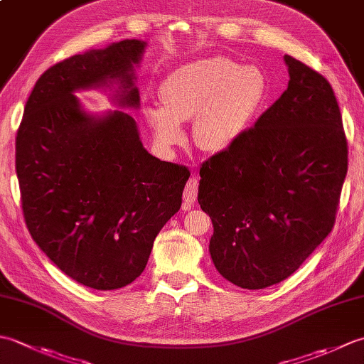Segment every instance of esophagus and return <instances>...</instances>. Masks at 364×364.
Returning <instances> with one entry per match:
<instances>
[{
    "label": "esophagus",
    "mask_w": 364,
    "mask_h": 364,
    "mask_svg": "<svg viewBox=\"0 0 364 364\" xmlns=\"http://www.w3.org/2000/svg\"><path fill=\"white\" fill-rule=\"evenodd\" d=\"M198 196V180L196 176H191L188 183H186V188H184L183 192V200H184V205H194V202L197 200Z\"/></svg>",
    "instance_id": "esophagus-1"
}]
</instances>
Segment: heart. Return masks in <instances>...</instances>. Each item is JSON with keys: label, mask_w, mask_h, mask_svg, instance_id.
<instances>
[{"label": "heart", "mask_w": 364, "mask_h": 364, "mask_svg": "<svg viewBox=\"0 0 364 364\" xmlns=\"http://www.w3.org/2000/svg\"><path fill=\"white\" fill-rule=\"evenodd\" d=\"M267 92L266 76L228 58H206L176 68L161 82V105L145 107V119L162 146L181 145V123L194 120V141L219 153L237 144Z\"/></svg>", "instance_id": "obj_1"}]
</instances>
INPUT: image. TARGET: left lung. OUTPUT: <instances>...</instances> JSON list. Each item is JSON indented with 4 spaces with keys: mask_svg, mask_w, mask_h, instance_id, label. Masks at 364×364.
<instances>
[{
    "mask_svg": "<svg viewBox=\"0 0 364 364\" xmlns=\"http://www.w3.org/2000/svg\"><path fill=\"white\" fill-rule=\"evenodd\" d=\"M289 84L231 149L200 167L215 269L244 289L291 277L335 225L347 137L323 76L286 54Z\"/></svg>",
    "mask_w": 364,
    "mask_h": 364,
    "instance_id": "1",
    "label": "left lung"
}]
</instances>
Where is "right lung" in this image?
I'll return each instance as SVG.
<instances>
[{"mask_svg": "<svg viewBox=\"0 0 364 364\" xmlns=\"http://www.w3.org/2000/svg\"><path fill=\"white\" fill-rule=\"evenodd\" d=\"M145 43L122 41L50 67L31 92L15 137L23 218L65 275L100 291L144 272L154 237L181 208L189 168L144 149L134 119H94L75 90L119 80L123 106L139 105L133 65Z\"/></svg>", "mask_w": 364, "mask_h": 364, "instance_id": "1", "label": "right lung"}]
</instances>
